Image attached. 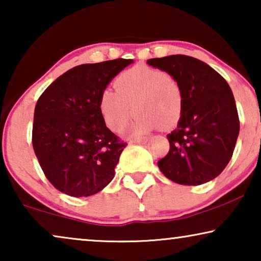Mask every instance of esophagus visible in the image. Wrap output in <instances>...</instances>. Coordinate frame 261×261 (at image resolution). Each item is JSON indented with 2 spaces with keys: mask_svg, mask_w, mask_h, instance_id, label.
Here are the masks:
<instances>
[{
  "mask_svg": "<svg viewBox=\"0 0 261 261\" xmlns=\"http://www.w3.org/2000/svg\"><path fill=\"white\" fill-rule=\"evenodd\" d=\"M147 141V138H137V139H130L129 144H144Z\"/></svg>",
  "mask_w": 261,
  "mask_h": 261,
  "instance_id": "obj_1",
  "label": "esophagus"
}]
</instances>
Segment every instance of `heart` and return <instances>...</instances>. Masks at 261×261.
I'll use <instances>...</instances> for the list:
<instances>
[{"label":"heart","instance_id":"1","mask_svg":"<svg viewBox=\"0 0 261 261\" xmlns=\"http://www.w3.org/2000/svg\"><path fill=\"white\" fill-rule=\"evenodd\" d=\"M114 89L99 96V112L107 126L120 132L138 113L132 126L134 134L162 127L172 128L183 114L184 97L176 78L155 67L138 65L124 70L114 80Z\"/></svg>","mask_w":261,"mask_h":261}]
</instances>
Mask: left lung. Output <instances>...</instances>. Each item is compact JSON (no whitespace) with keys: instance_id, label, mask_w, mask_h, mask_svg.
<instances>
[{"instance_id":"1","label":"left lung","mask_w":261,"mask_h":261,"mask_svg":"<svg viewBox=\"0 0 261 261\" xmlns=\"http://www.w3.org/2000/svg\"><path fill=\"white\" fill-rule=\"evenodd\" d=\"M180 84L183 114L167 134L170 151L158 162L164 176L181 185L214 179L233 155L240 130L238 109L229 85L202 60L183 55L148 59Z\"/></svg>"}]
</instances>
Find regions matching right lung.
<instances>
[{
	"label": "right lung",
	"mask_w": 261,
	"mask_h": 261,
	"mask_svg": "<svg viewBox=\"0 0 261 261\" xmlns=\"http://www.w3.org/2000/svg\"><path fill=\"white\" fill-rule=\"evenodd\" d=\"M132 63L119 58L74 66L39 97L32 144L57 190L88 197L113 180L127 144L106 126L98 102L110 81Z\"/></svg>",
	"instance_id": "1"
}]
</instances>
